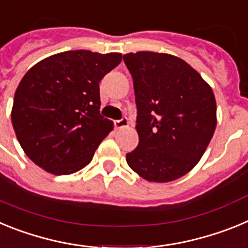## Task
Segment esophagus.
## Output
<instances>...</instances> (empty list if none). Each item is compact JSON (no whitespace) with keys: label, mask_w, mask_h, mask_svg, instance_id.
<instances>
[{"label":"esophagus","mask_w":248,"mask_h":248,"mask_svg":"<svg viewBox=\"0 0 248 248\" xmlns=\"http://www.w3.org/2000/svg\"><path fill=\"white\" fill-rule=\"evenodd\" d=\"M129 125V120L126 118H122L119 120H114V126L115 129H120V128H125V126Z\"/></svg>","instance_id":"esophagus-1"}]
</instances>
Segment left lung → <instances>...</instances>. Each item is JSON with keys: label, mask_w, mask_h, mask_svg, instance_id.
Returning a JSON list of instances; mask_svg holds the SVG:
<instances>
[{"label": "left lung", "mask_w": 248, "mask_h": 248, "mask_svg": "<svg viewBox=\"0 0 248 248\" xmlns=\"http://www.w3.org/2000/svg\"><path fill=\"white\" fill-rule=\"evenodd\" d=\"M123 59L134 83L139 135L126 163L151 183L176 180L199 163L214 135V92L179 57L137 52Z\"/></svg>", "instance_id": "obj_1"}]
</instances>
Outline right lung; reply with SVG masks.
I'll list each match as a JSON object with an SVG mask.
<instances>
[{"label": "right lung", "instance_id": "1", "mask_svg": "<svg viewBox=\"0 0 248 248\" xmlns=\"http://www.w3.org/2000/svg\"><path fill=\"white\" fill-rule=\"evenodd\" d=\"M122 62L120 53L68 50L25 74L13 99L12 125L22 149L53 175L88 165L113 122L99 113V82Z\"/></svg>", "mask_w": 248, "mask_h": 248}]
</instances>
